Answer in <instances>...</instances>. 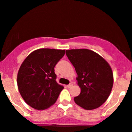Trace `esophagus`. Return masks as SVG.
<instances>
[{"label":"esophagus","mask_w":132,"mask_h":132,"mask_svg":"<svg viewBox=\"0 0 132 132\" xmlns=\"http://www.w3.org/2000/svg\"><path fill=\"white\" fill-rule=\"evenodd\" d=\"M72 85H73V84H72V83H70V84H69V85H68L67 87H68V88H70V87H72Z\"/></svg>","instance_id":"1"}]
</instances>
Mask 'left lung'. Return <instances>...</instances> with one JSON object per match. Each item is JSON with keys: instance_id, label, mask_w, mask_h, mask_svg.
<instances>
[{"instance_id": "obj_1", "label": "left lung", "mask_w": 132, "mask_h": 132, "mask_svg": "<svg viewBox=\"0 0 132 132\" xmlns=\"http://www.w3.org/2000/svg\"><path fill=\"white\" fill-rule=\"evenodd\" d=\"M66 54L76 69L77 84L81 88L74 102L86 110L100 107L108 100L113 88V73L109 64L90 49H70L66 50Z\"/></svg>"}]
</instances>
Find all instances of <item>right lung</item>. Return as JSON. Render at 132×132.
Segmentation results:
<instances>
[{"label": "right lung", "instance_id": "obj_1", "mask_svg": "<svg viewBox=\"0 0 132 132\" xmlns=\"http://www.w3.org/2000/svg\"><path fill=\"white\" fill-rule=\"evenodd\" d=\"M64 54V49H38L22 62L17 77L18 90L24 102L34 109L50 108L64 88L56 82L54 68Z\"/></svg>", "mask_w": 132, "mask_h": 132}]
</instances>
